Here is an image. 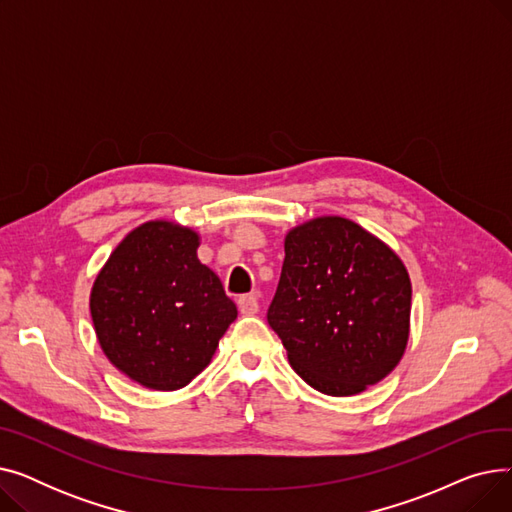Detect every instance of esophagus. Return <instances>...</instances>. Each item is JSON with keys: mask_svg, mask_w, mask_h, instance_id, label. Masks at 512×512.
<instances>
[{"mask_svg": "<svg viewBox=\"0 0 512 512\" xmlns=\"http://www.w3.org/2000/svg\"><path fill=\"white\" fill-rule=\"evenodd\" d=\"M238 309L242 315H255L259 311V301L255 294H242L238 299Z\"/></svg>", "mask_w": 512, "mask_h": 512, "instance_id": "esophagus-1", "label": "esophagus"}]
</instances>
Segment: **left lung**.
<instances>
[{
	"mask_svg": "<svg viewBox=\"0 0 512 512\" xmlns=\"http://www.w3.org/2000/svg\"><path fill=\"white\" fill-rule=\"evenodd\" d=\"M267 321L290 367L328 396H353L400 363L411 330V278L400 257L359 224L321 215L284 238Z\"/></svg>",
	"mask_w": 512,
	"mask_h": 512,
	"instance_id": "obj_1",
	"label": "left lung"
}]
</instances>
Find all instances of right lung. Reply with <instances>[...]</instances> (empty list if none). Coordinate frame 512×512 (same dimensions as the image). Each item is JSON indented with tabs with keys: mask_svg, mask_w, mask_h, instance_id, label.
Listing matches in <instances>:
<instances>
[{
	"mask_svg": "<svg viewBox=\"0 0 512 512\" xmlns=\"http://www.w3.org/2000/svg\"><path fill=\"white\" fill-rule=\"evenodd\" d=\"M199 245L193 228L145 222L122 238L93 282L101 351L143 388L172 392L193 382L238 315L220 278L199 261Z\"/></svg>",
	"mask_w": 512,
	"mask_h": 512,
	"instance_id": "obj_1",
	"label": "right lung"
}]
</instances>
